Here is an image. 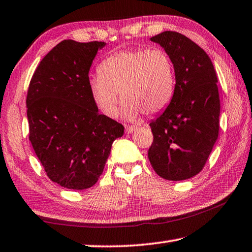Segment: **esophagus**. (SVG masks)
Returning <instances> with one entry per match:
<instances>
[{"mask_svg":"<svg viewBox=\"0 0 252 252\" xmlns=\"http://www.w3.org/2000/svg\"><path fill=\"white\" fill-rule=\"evenodd\" d=\"M135 130V126H126V132L127 134L129 133H132Z\"/></svg>","mask_w":252,"mask_h":252,"instance_id":"esophagus-1","label":"esophagus"}]
</instances>
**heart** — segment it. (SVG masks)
I'll use <instances>...</instances> for the list:
<instances>
[{"instance_id": "heart-1", "label": "heart", "mask_w": 252, "mask_h": 252, "mask_svg": "<svg viewBox=\"0 0 252 252\" xmlns=\"http://www.w3.org/2000/svg\"><path fill=\"white\" fill-rule=\"evenodd\" d=\"M99 72L90 79L89 88L96 108L109 118L116 117L121 96L123 116L130 121L140 113L155 116L172 99L174 67L163 49L119 51L102 61Z\"/></svg>"}]
</instances>
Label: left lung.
Here are the masks:
<instances>
[{
    "instance_id": "left-lung-1",
    "label": "left lung",
    "mask_w": 252,
    "mask_h": 252,
    "mask_svg": "<svg viewBox=\"0 0 252 252\" xmlns=\"http://www.w3.org/2000/svg\"><path fill=\"white\" fill-rule=\"evenodd\" d=\"M151 41L171 58L176 87L167 109L150 123L148 158L158 176L186 180L203 169L218 139V79L208 54L183 34L165 31Z\"/></svg>"
}]
</instances>
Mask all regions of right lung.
<instances>
[{
	"instance_id": "add662e5",
	"label": "right lung",
	"mask_w": 252,
	"mask_h": 252,
	"mask_svg": "<svg viewBox=\"0 0 252 252\" xmlns=\"http://www.w3.org/2000/svg\"><path fill=\"white\" fill-rule=\"evenodd\" d=\"M104 42L64 40L42 59L27 96L29 140L50 180L71 190L94 186L125 126L100 114L89 71Z\"/></svg>"
}]
</instances>
